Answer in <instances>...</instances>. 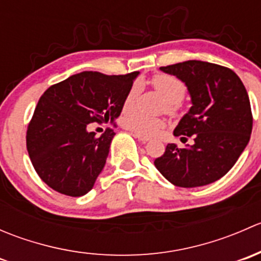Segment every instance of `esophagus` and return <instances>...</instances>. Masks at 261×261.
<instances>
[{"mask_svg":"<svg viewBox=\"0 0 261 261\" xmlns=\"http://www.w3.org/2000/svg\"><path fill=\"white\" fill-rule=\"evenodd\" d=\"M134 136H135V138L138 139L139 141H141V143H143V144H146L147 141L150 140L149 138H146V136H143V135H140V134H136V133H134Z\"/></svg>","mask_w":261,"mask_h":261,"instance_id":"obj_1","label":"esophagus"}]
</instances>
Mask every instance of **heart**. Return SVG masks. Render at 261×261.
<instances>
[{
  "label": "heart",
  "mask_w": 261,
  "mask_h": 261,
  "mask_svg": "<svg viewBox=\"0 0 261 261\" xmlns=\"http://www.w3.org/2000/svg\"><path fill=\"white\" fill-rule=\"evenodd\" d=\"M151 84L165 99L167 110L169 112L175 111L177 105L186 97L187 86L183 81L172 74H156L152 77ZM140 84L134 83L123 98V112L121 123L127 130L134 131L144 136H155L165 127V121L160 117H154L143 114L138 110H127L135 106L136 99L140 94Z\"/></svg>",
  "instance_id": "1"
}]
</instances>
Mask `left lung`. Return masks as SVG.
Segmentation results:
<instances>
[{
	"instance_id": "left-lung-1",
	"label": "left lung",
	"mask_w": 261,
	"mask_h": 261,
	"mask_svg": "<svg viewBox=\"0 0 261 261\" xmlns=\"http://www.w3.org/2000/svg\"><path fill=\"white\" fill-rule=\"evenodd\" d=\"M165 73L186 83L192 98L188 114L174 130L175 136L194 144L179 149L168 144L154 160L170 183L194 188L213 183L226 174L246 147L252 130V114L245 86L233 70L201 60L167 67Z\"/></svg>"
}]
</instances>
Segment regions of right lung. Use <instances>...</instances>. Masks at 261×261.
I'll use <instances>...</instances> for the list:
<instances>
[{"instance_id":"right-lung-1","label":"right lung","mask_w":261,"mask_h":261,"mask_svg":"<svg viewBox=\"0 0 261 261\" xmlns=\"http://www.w3.org/2000/svg\"><path fill=\"white\" fill-rule=\"evenodd\" d=\"M138 74L82 72L44 92L29 122L26 147L34 169L50 188L70 197L93 188L115 131L107 127L97 136L87 127L120 116Z\"/></svg>"}]
</instances>
